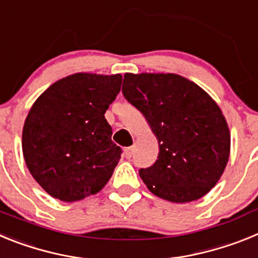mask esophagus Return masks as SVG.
Returning <instances> with one entry per match:
<instances>
[{
  "label": "esophagus",
  "instance_id": "esophagus-1",
  "mask_svg": "<svg viewBox=\"0 0 258 258\" xmlns=\"http://www.w3.org/2000/svg\"><path fill=\"white\" fill-rule=\"evenodd\" d=\"M133 147H126V149L124 150V155L126 159H131L132 156H133Z\"/></svg>",
  "mask_w": 258,
  "mask_h": 258
}]
</instances>
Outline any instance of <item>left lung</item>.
<instances>
[{"instance_id":"8db88e82","label":"left lung","mask_w":258,"mask_h":258,"mask_svg":"<svg viewBox=\"0 0 258 258\" xmlns=\"http://www.w3.org/2000/svg\"><path fill=\"white\" fill-rule=\"evenodd\" d=\"M122 94L145 116L159 156L141 178L172 203L200 199L220 181L230 156V129L213 98L175 74H125Z\"/></svg>"}]
</instances>
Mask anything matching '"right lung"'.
Instances as JSON below:
<instances>
[{
  "instance_id": "right-lung-1",
  "label": "right lung",
  "mask_w": 258,
  "mask_h": 258,
  "mask_svg": "<svg viewBox=\"0 0 258 258\" xmlns=\"http://www.w3.org/2000/svg\"><path fill=\"white\" fill-rule=\"evenodd\" d=\"M122 76L79 72L50 85L32 104L22 149L32 177L50 197L77 202L109 181L121 149L111 140L104 113Z\"/></svg>"
}]
</instances>
